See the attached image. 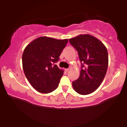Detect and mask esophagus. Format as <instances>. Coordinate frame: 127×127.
<instances>
[{"mask_svg":"<svg viewBox=\"0 0 127 127\" xmlns=\"http://www.w3.org/2000/svg\"><path fill=\"white\" fill-rule=\"evenodd\" d=\"M68 70H69V68H65V71L66 72H68Z\"/></svg>","mask_w":127,"mask_h":127,"instance_id":"34e87169","label":"esophagus"}]
</instances>
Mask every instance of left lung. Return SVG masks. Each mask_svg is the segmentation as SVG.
Here are the masks:
<instances>
[{
    "label": "left lung",
    "instance_id": "obj_1",
    "mask_svg": "<svg viewBox=\"0 0 127 127\" xmlns=\"http://www.w3.org/2000/svg\"><path fill=\"white\" fill-rule=\"evenodd\" d=\"M76 49L82 67L80 76L72 82L74 90L81 95L95 91L104 79L108 67V53L105 45L90 34H80L69 39Z\"/></svg>",
    "mask_w": 127,
    "mask_h": 127
}]
</instances>
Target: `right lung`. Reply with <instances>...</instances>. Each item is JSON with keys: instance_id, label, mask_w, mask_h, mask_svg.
I'll return each instance as SVG.
<instances>
[{"instance_id": "obj_1", "label": "right lung", "mask_w": 127, "mask_h": 127, "mask_svg": "<svg viewBox=\"0 0 127 127\" xmlns=\"http://www.w3.org/2000/svg\"><path fill=\"white\" fill-rule=\"evenodd\" d=\"M67 42V39L42 36L24 49L22 56L23 70L30 84L39 93L46 94L57 88L64 70L55 63Z\"/></svg>"}]
</instances>
